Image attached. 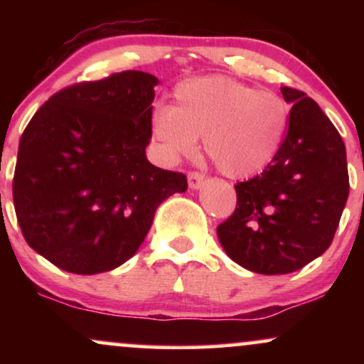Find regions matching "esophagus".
I'll use <instances>...</instances> for the list:
<instances>
[{"instance_id": "1", "label": "esophagus", "mask_w": 364, "mask_h": 364, "mask_svg": "<svg viewBox=\"0 0 364 364\" xmlns=\"http://www.w3.org/2000/svg\"><path fill=\"white\" fill-rule=\"evenodd\" d=\"M203 179H205V176H203L202 173L193 171V173L188 174V186H190L191 190H198V188L203 185Z\"/></svg>"}]
</instances>
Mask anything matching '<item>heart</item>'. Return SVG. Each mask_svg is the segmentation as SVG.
Returning a JSON list of instances; mask_svg holds the SVG:
<instances>
[{"label":"heart","instance_id":"heart-1","mask_svg":"<svg viewBox=\"0 0 364 364\" xmlns=\"http://www.w3.org/2000/svg\"><path fill=\"white\" fill-rule=\"evenodd\" d=\"M173 106L156 107L150 133L168 161L190 156L202 136L203 152L229 178H248L274 161L289 124L281 95L229 77L179 82Z\"/></svg>","mask_w":364,"mask_h":364}]
</instances>
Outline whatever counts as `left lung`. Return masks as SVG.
<instances>
[{"label":"left lung","instance_id":"1","mask_svg":"<svg viewBox=\"0 0 364 364\" xmlns=\"http://www.w3.org/2000/svg\"><path fill=\"white\" fill-rule=\"evenodd\" d=\"M292 104L277 156L262 174L237 183L236 210L217 225L232 262L257 274L296 272L332 243L349 196L346 145L332 121L301 90L282 87Z\"/></svg>","mask_w":364,"mask_h":364}]
</instances>
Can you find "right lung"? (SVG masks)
<instances>
[{"label":"right lung","mask_w":364,"mask_h":364,"mask_svg":"<svg viewBox=\"0 0 364 364\" xmlns=\"http://www.w3.org/2000/svg\"><path fill=\"white\" fill-rule=\"evenodd\" d=\"M154 75L136 70L75 83L25 128L14 176L22 235L72 274L107 272L144 243L157 207L186 176L150 164Z\"/></svg>","instance_id":"add662e5"}]
</instances>
